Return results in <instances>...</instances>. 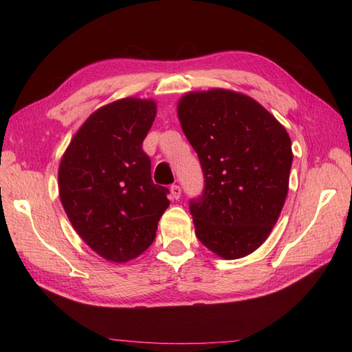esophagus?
Masks as SVG:
<instances>
[{
    "mask_svg": "<svg viewBox=\"0 0 352 352\" xmlns=\"http://www.w3.org/2000/svg\"><path fill=\"white\" fill-rule=\"evenodd\" d=\"M170 195L174 199H178L182 197V188L178 184H172L170 186Z\"/></svg>",
    "mask_w": 352,
    "mask_h": 352,
    "instance_id": "34e87169",
    "label": "esophagus"
}]
</instances>
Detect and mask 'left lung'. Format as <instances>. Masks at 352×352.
Masks as SVG:
<instances>
[{
    "mask_svg": "<svg viewBox=\"0 0 352 352\" xmlns=\"http://www.w3.org/2000/svg\"><path fill=\"white\" fill-rule=\"evenodd\" d=\"M178 118L204 175L203 193L189 203L197 237L222 258L248 256L287 197L294 154L286 129L257 101L223 89L183 96Z\"/></svg>",
    "mask_w": 352,
    "mask_h": 352,
    "instance_id": "8db88e82",
    "label": "left lung"
}]
</instances>
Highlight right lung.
<instances>
[{"label": "right lung", "mask_w": 352, "mask_h": 352, "mask_svg": "<svg viewBox=\"0 0 352 352\" xmlns=\"http://www.w3.org/2000/svg\"><path fill=\"white\" fill-rule=\"evenodd\" d=\"M155 102L125 98L87 118L62 157L58 190L78 236L116 263L140 256L154 242L169 206V189L151 178L142 149Z\"/></svg>", "instance_id": "add662e5"}]
</instances>
